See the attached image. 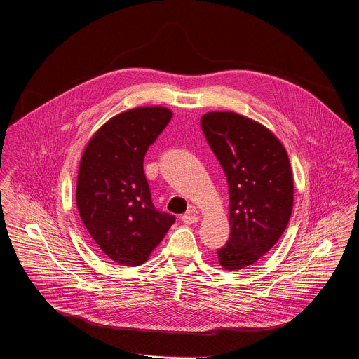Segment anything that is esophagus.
Instances as JSON below:
<instances>
[{"instance_id":"1","label":"esophagus","mask_w":359,"mask_h":359,"mask_svg":"<svg viewBox=\"0 0 359 359\" xmlns=\"http://www.w3.org/2000/svg\"><path fill=\"white\" fill-rule=\"evenodd\" d=\"M182 221H183L184 224H187V225H190V224H196V222L198 221V215H196L193 210H189L186 214H183V215H182Z\"/></svg>"}]
</instances>
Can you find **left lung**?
Masks as SVG:
<instances>
[{
    "instance_id": "obj_1",
    "label": "left lung",
    "mask_w": 359,
    "mask_h": 359,
    "mask_svg": "<svg viewBox=\"0 0 359 359\" xmlns=\"http://www.w3.org/2000/svg\"><path fill=\"white\" fill-rule=\"evenodd\" d=\"M201 131L228 183L229 238L217 250L224 269L255 264L285 232L293 208L287 154L264 126L235 112H208Z\"/></svg>"
}]
</instances>
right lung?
Segmentation results:
<instances>
[{"label":"right lung","mask_w":359,"mask_h":359,"mask_svg":"<svg viewBox=\"0 0 359 359\" xmlns=\"http://www.w3.org/2000/svg\"><path fill=\"white\" fill-rule=\"evenodd\" d=\"M172 118L165 107L126 111L88 142L79 169L76 201L94 243L112 261L140 266L175 222L152 203L144 159Z\"/></svg>","instance_id":"add662e5"}]
</instances>
